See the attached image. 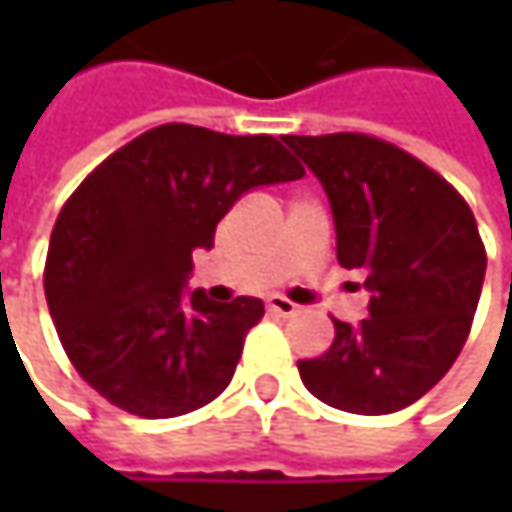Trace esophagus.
<instances>
[{"label": "esophagus", "mask_w": 512, "mask_h": 512, "mask_svg": "<svg viewBox=\"0 0 512 512\" xmlns=\"http://www.w3.org/2000/svg\"><path fill=\"white\" fill-rule=\"evenodd\" d=\"M266 308H269L272 314H278V317H293V314L299 311V305L290 302L287 296H269V299H266Z\"/></svg>", "instance_id": "1"}]
</instances>
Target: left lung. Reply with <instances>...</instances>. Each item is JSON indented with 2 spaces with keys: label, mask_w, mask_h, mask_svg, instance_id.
<instances>
[{
  "label": "left lung",
  "mask_w": 512,
  "mask_h": 512,
  "mask_svg": "<svg viewBox=\"0 0 512 512\" xmlns=\"http://www.w3.org/2000/svg\"><path fill=\"white\" fill-rule=\"evenodd\" d=\"M284 142L329 195L338 263L370 290V317L335 320L329 353L299 361V376L335 409L400 412L451 370L471 332L486 272L474 213L439 171L376 136Z\"/></svg>",
  "instance_id": "1"
}]
</instances>
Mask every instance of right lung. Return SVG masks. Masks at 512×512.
Segmentation results:
<instances>
[{
  "label": "right lung",
  "instance_id": "add662e5",
  "mask_svg": "<svg viewBox=\"0 0 512 512\" xmlns=\"http://www.w3.org/2000/svg\"><path fill=\"white\" fill-rule=\"evenodd\" d=\"M305 168L275 136L159 124L106 156L64 201L44 293L76 373L112 406L174 418L216 400L263 302L189 299L192 252L213 249L219 219L266 183Z\"/></svg>",
  "mask_w": 512,
  "mask_h": 512
}]
</instances>
